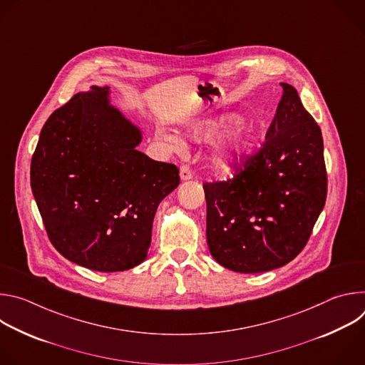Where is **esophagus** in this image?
I'll list each match as a JSON object with an SVG mask.
<instances>
[{
	"label": "esophagus",
	"instance_id": "obj_1",
	"mask_svg": "<svg viewBox=\"0 0 365 365\" xmlns=\"http://www.w3.org/2000/svg\"><path fill=\"white\" fill-rule=\"evenodd\" d=\"M192 176H193V173H192V169L189 168V166H182L180 168V179L182 180H189V179H192Z\"/></svg>",
	"mask_w": 365,
	"mask_h": 365
}]
</instances>
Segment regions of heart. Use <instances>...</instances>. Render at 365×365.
Here are the masks:
<instances>
[{
    "mask_svg": "<svg viewBox=\"0 0 365 365\" xmlns=\"http://www.w3.org/2000/svg\"><path fill=\"white\" fill-rule=\"evenodd\" d=\"M231 120L232 118H221L217 121H202L199 124H195L190 128V135L193 138L212 137L217 133H220L225 125H228ZM166 138L175 150H180L183 147L182 141L176 135H168ZM254 141H255L254 127L247 123L237 124L224 135V138L218 144L214 153V162L221 169H232L248 154V151L254 145Z\"/></svg>",
    "mask_w": 365,
    "mask_h": 365,
    "instance_id": "heart-1",
    "label": "heart"
}]
</instances>
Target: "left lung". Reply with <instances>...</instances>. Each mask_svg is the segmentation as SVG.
I'll list each match as a JSON object with an SVG mask.
<instances>
[{
	"label": "left lung",
	"mask_w": 365,
	"mask_h": 365,
	"mask_svg": "<svg viewBox=\"0 0 365 365\" xmlns=\"http://www.w3.org/2000/svg\"><path fill=\"white\" fill-rule=\"evenodd\" d=\"M282 88L262 147L232 168V178L203 183L207 247L232 272L263 273L290 263L327 200L321 128L297 91Z\"/></svg>",
	"instance_id": "left-lung-1"
}]
</instances>
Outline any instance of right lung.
I'll return each instance as SVG.
<instances>
[{
  "mask_svg": "<svg viewBox=\"0 0 365 365\" xmlns=\"http://www.w3.org/2000/svg\"><path fill=\"white\" fill-rule=\"evenodd\" d=\"M107 89L76 93L48 117L30 183L53 247L82 267L114 273L144 262L158 206L180 178L175 165L135 148L141 133L108 106Z\"/></svg>",
  "mask_w": 365,
  "mask_h": 365,
  "instance_id": "right-lung-1",
  "label": "right lung"
}]
</instances>
